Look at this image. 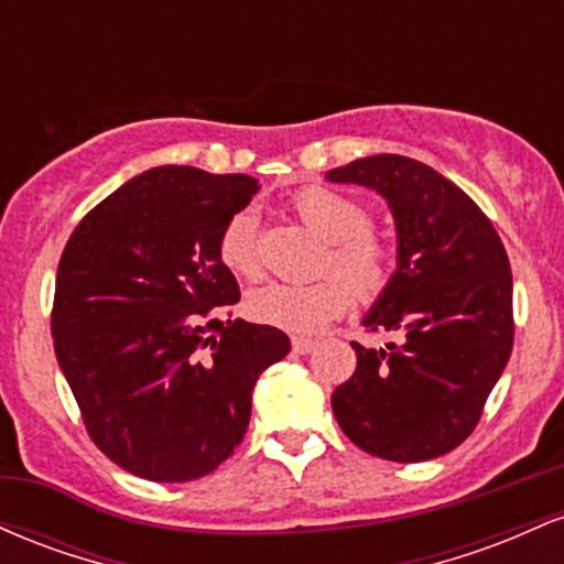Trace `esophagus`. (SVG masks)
I'll use <instances>...</instances> for the list:
<instances>
[{
    "label": "esophagus",
    "instance_id": "esophagus-1",
    "mask_svg": "<svg viewBox=\"0 0 564 564\" xmlns=\"http://www.w3.org/2000/svg\"><path fill=\"white\" fill-rule=\"evenodd\" d=\"M315 347H318V341H315V339H307V336H294V339H291V349H294L296 355H307V352H313Z\"/></svg>",
    "mask_w": 564,
    "mask_h": 564
}]
</instances>
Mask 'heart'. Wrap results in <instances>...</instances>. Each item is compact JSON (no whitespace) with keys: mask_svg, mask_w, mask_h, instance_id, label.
<instances>
[{"mask_svg":"<svg viewBox=\"0 0 564 564\" xmlns=\"http://www.w3.org/2000/svg\"><path fill=\"white\" fill-rule=\"evenodd\" d=\"M291 206L310 230L326 241L321 270L339 274L315 283H268L246 296V313L264 326L291 334H315L326 323L347 313L352 294L373 300L387 286L392 273V251L377 230L368 228V212L355 198L323 185H310L294 193ZM217 254L225 268L246 281L262 275L260 225L251 209H238L217 241Z\"/></svg>","mask_w":564,"mask_h":564,"instance_id":"1","label":"heart"}]
</instances>
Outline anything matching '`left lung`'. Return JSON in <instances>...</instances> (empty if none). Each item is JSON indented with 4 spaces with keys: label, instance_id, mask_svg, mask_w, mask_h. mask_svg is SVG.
<instances>
[{
    "label": "left lung",
    "instance_id": "1",
    "mask_svg": "<svg viewBox=\"0 0 564 564\" xmlns=\"http://www.w3.org/2000/svg\"><path fill=\"white\" fill-rule=\"evenodd\" d=\"M326 177L377 191L398 230V270L364 318L368 332L398 339L379 349L352 341L358 368L334 390V416L371 456L430 462L471 435L507 368V249L480 206L416 159L381 153Z\"/></svg>",
    "mask_w": 564,
    "mask_h": 564
}]
</instances>
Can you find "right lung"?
Instances as JSON below:
<instances>
[{
    "label": "right lung",
    "instance_id": "right-lung-1",
    "mask_svg": "<svg viewBox=\"0 0 564 564\" xmlns=\"http://www.w3.org/2000/svg\"><path fill=\"white\" fill-rule=\"evenodd\" d=\"M260 183L156 166L70 232L55 278L53 339L93 443L132 475L187 482L241 445L251 392L291 341L230 318L241 300L217 254Z\"/></svg>",
    "mask_w": 564,
    "mask_h": 564
}]
</instances>
